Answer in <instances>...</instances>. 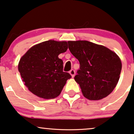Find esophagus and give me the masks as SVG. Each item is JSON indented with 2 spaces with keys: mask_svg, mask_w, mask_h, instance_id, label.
<instances>
[{
  "mask_svg": "<svg viewBox=\"0 0 134 134\" xmlns=\"http://www.w3.org/2000/svg\"><path fill=\"white\" fill-rule=\"evenodd\" d=\"M69 74H70V75L72 78H74V76H75V70H74V69H72V70H71L70 72H69Z\"/></svg>",
  "mask_w": 134,
  "mask_h": 134,
  "instance_id": "obj_1",
  "label": "esophagus"
}]
</instances>
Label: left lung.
Listing matches in <instances>:
<instances>
[{
  "mask_svg": "<svg viewBox=\"0 0 134 134\" xmlns=\"http://www.w3.org/2000/svg\"><path fill=\"white\" fill-rule=\"evenodd\" d=\"M69 49L79 60L74 79L85 97L99 100L108 96L118 83L122 63L114 51L86 40L69 41Z\"/></svg>",
  "mask_w": 134,
  "mask_h": 134,
  "instance_id": "left-lung-1",
  "label": "left lung"
}]
</instances>
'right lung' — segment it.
Instances as JSON below:
<instances>
[{
	"label": "right lung",
	"instance_id": "1",
	"mask_svg": "<svg viewBox=\"0 0 134 134\" xmlns=\"http://www.w3.org/2000/svg\"><path fill=\"white\" fill-rule=\"evenodd\" d=\"M67 49L65 41L49 40L32 46L21 57L18 70L32 93L44 99L60 95L67 80L71 78L69 73L63 72V61L58 58Z\"/></svg>",
	"mask_w": 134,
	"mask_h": 134
}]
</instances>
